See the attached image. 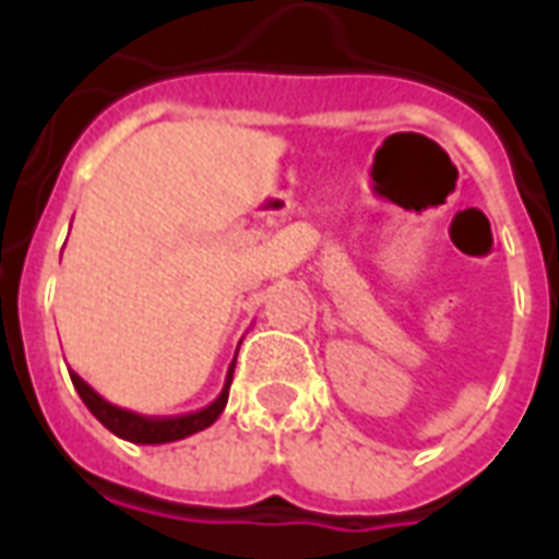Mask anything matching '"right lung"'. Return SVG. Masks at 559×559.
Returning a JSON list of instances; mask_svg holds the SVG:
<instances>
[{"instance_id": "right-lung-1", "label": "right lung", "mask_w": 559, "mask_h": 559, "mask_svg": "<svg viewBox=\"0 0 559 559\" xmlns=\"http://www.w3.org/2000/svg\"><path fill=\"white\" fill-rule=\"evenodd\" d=\"M236 365V359H233ZM71 383L78 389V395L83 399V404L90 407V413L95 419L102 421L107 431H114L116 437H122L128 443H140V445H158V443H173V440H185L191 433L203 431L209 428L212 421L218 419L224 407H227V395H230V383H233V371L224 380V389L221 395L209 407L194 413H185V416H143V413L126 411V407H116L107 399H102L95 389L71 371Z\"/></svg>"}]
</instances>
